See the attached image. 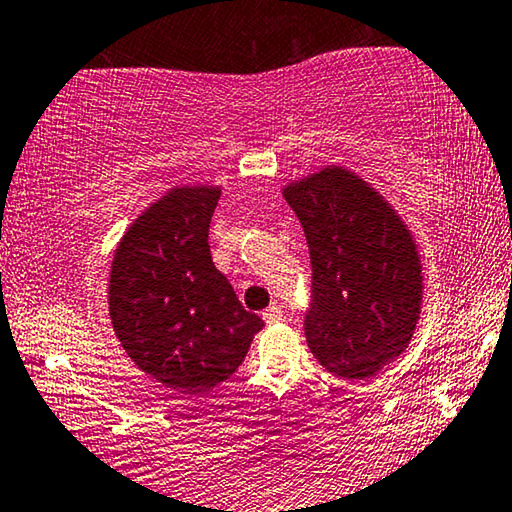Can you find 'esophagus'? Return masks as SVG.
I'll return each mask as SVG.
<instances>
[{
	"mask_svg": "<svg viewBox=\"0 0 512 512\" xmlns=\"http://www.w3.org/2000/svg\"><path fill=\"white\" fill-rule=\"evenodd\" d=\"M263 320L265 322H279V320H283V309H281L279 304L267 306V309L263 311Z\"/></svg>",
	"mask_w": 512,
	"mask_h": 512,
	"instance_id": "34e87169",
	"label": "esophagus"
}]
</instances>
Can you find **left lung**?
<instances>
[{
	"instance_id": "obj_1",
	"label": "left lung",
	"mask_w": 512,
	"mask_h": 512,
	"mask_svg": "<svg viewBox=\"0 0 512 512\" xmlns=\"http://www.w3.org/2000/svg\"><path fill=\"white\" fill-rule=\"evenodd\" d=\"M311 254L306 343L329 373L366 380L400 357L421 313L419 251L364 178L327 167L283 187Z\"/></svg>"
}]
</instances>
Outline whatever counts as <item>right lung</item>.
<instances>
[{"instance_id":"obj_1","label":"right lung","mask_w":512,"mask_h":512,"mask_svg":"<svg viewBox=\"0 0 512 512\" xmlns=\"http://www.w3.org/2000/svg\"><path fill=\"white\" fill-rule=\"evenodd\" d=\"M219 194L210 185L169 190L125 231L109 274V318L123 350L187 396L229 380L265 325L212 263Z\"/></svg>"}]
</instances>
